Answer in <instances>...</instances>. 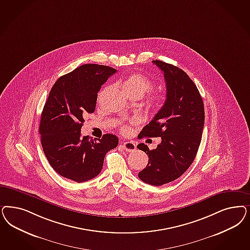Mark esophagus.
<instances>
[{
  "mask_svg": "<svg viewBox=\"0 0 250 250\" xmlns=\"http://www.w3.org/2000/svg\"><path fill=\"white\" fill-rule=\"evenodd\" d=\"M122 145L127 152H133L136 150V145L132 142H125Z\"/></svg>",
  "mask_w": 250,
  "mask_h": 250,
  "instance_id": "obj_1",
  "label": "esophagus"
}]
</instances>
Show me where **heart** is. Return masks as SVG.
Returning a JSON list of instances; mask_svg holds the SVG:
<instances>
[{
    "instance_id": "heart-1",
    "label": "heart",
    "mask_w": 250,
    "mask_h": 250,
    "mask_svg": "<svg viewBox=\"0 0 250 250\" xmlns=\"http://www.w3.org/2000/svg\"><path fill=\"white\" fill-rule=\"evenodd\" d=\"M153 82L148 76L143 73H133L124 82V89L129 96H140L144 97L146 93H149L153 88ZM161 101V97L157 95H153L150 99V105L156 107ZM121 131L125 134L129 133L128 125H124L121 128Z\"/></svg>"
}]
</instances>
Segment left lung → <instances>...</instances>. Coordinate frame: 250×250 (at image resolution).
<instances>
[{"mask_svg":"<svg viewBox=\"0 0 250 250\" xmlns=\"http://www.w3.org/2000/svg\"><path fill=\"white\" fill-rule=\"evenodd\" d=\"M153 62L164 72L167 99L139 137H161L162 142L153 150L138 145L149 157L138 176L147 184L162 186L182 176L194 161L202 141L204 105L193 81L183 70L161 61Z\"/></svg>","mask_w":250,"mask_h":250,"instance_id":"left-lung-1","label":"left lung"}]
</instances>
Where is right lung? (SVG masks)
<instances>
[{
    "label": "right lung",
    "instance_id": "obj_1",
    "mask_svg": "<svg viewBox=\"0 0 250 250\" xmlns=\"http://www.w3.org/2000/svg\"><path fill=\"white\" fill-rule=\"evenodd\" d=\"M116 72L105 65H82L60 77L50 90L40 133L48 163L62 177L78 183L97 177L105 153L119 144L118 137L109 133L98 141L81 136L84 115L94 113L97 93Z\"/></svg>",
    "mask_w": 250,
    "mask_h": 250
}]
</instances>
